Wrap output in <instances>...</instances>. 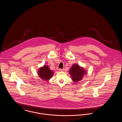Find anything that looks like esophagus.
<instances>
[{
  "label": "esophagus",
  "mask_w": 122,
  "mask_h": 122,
  "mask_svg": "<svg viewBox=\"0 0 122 122\" xmlns=\"http://www.w3.org/2000/svg\"><path fill=\"white\" fill-rule=\"evenodd\" d=\"M59 70L60 71H63L64 70V69H59Z\"/></svg>",
  "instance_id": "34e87169"
}]
</instances>
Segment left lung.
<instances>
[{"label": "left lung", "mask_w": 122, "mask_h": 122, "mask_svg": "<svg viewBox=\"0 0 122 122\" xmlns=\"http://www.w3.org/2000/svg\"><path fill=\"white\" fill-rule=\"evenodd\" d=\"M72 80L75 82L80 81L86 73V70L77 64L73 65L69 71Z\"/></svg>", "instance_id": "obj_1"}]
</instances>
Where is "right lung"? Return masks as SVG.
<instances>
[{
    "label": "right lung",
    "mask_w": 122,
    "mask_h": 122,
    "mask_svg": "<svg viewBox=\"0 0 122 122\" xmlns=\"http://www.w3.org/2000/svg\"><path fill=\"white\" fill-rule=\"evenodd\" d=\"M53 73V72L50 70L49 67L46 65L41 67L38 72L39 77L42 80L46 81L49 80L52 77Z\"/></svg>",
    "instance_id": "1"
}]
</instances>
